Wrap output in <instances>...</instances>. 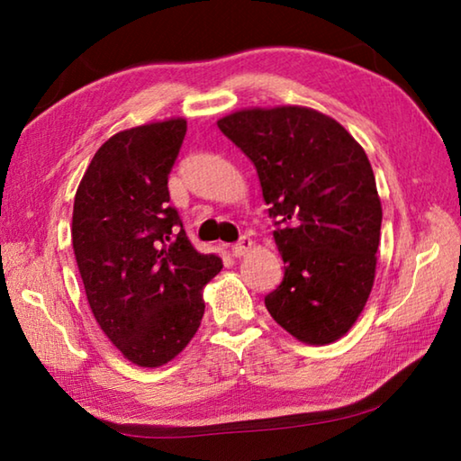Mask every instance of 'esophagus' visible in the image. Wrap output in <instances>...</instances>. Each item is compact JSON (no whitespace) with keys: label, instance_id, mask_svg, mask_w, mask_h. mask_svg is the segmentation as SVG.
<instances>
[{"label":"esophagus","instance_id":"34e87169","mask_svg":"<svg viewBox=\"0 0 461 461\" xmlns=\"http://www.w3.org/2000/svg\"><path fill=\"white\" fill-rule=\"evenodd\" d=\"M252 246H254V241L244 236V238H240L238 244L231 246V254L236 256V258H241V256H248L249 252H252Z\"/></svg>","mask_w":461,"mask_h":461}]
</instances>
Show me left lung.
Listing matches in <instances>:
<instances>
[{"label":"left lung","instance_id":"left-lung-1","mask_svg":"<svg viewBox=\"0 0 461 461\" xmlns=\"http://www.w3.org/2000/svg\"><path fill=\"white\" fill-rule=\"evenodd\" d=\"M254 162L276 217L285 278L267 294L272 319L303 343L346 335L376 275L382 205L376 178L354 136L317 109L249 107L217 120Z\"/></svg>","mask_w":461,"mask_h":461}]
</instances>
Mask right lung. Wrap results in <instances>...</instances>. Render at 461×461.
Returning a JSON list of instances; mask_svg holds the SVG:
<instances>
[{
	"label": "right lung",
	"instance_id": "right-lung-1",
	"mask_svg": "<svg viewBox=\"0 0 461 461\" xmlns=\"http://www.w3.org/2000/svg\"><path fill=\"white\" fill-rule=\"evenodd\" d=\"M186 134L170 118L113 134L93 156L73 205V249L93 317L126 360L158 368L197 333L203 286L221 270L170 207L168 175Z\"/></svg>",
	"mask_w": 461,
	"mask_h": 461
}]
</instances>
